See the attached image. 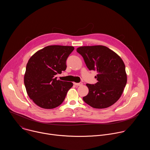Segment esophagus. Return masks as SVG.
<instances>
[{
	"mask_svg": "<svg viewBox=\"0 0 150 150\" xmlns=\"http://www.w3.org/2000/svg\"><path fill=\"white\" fill-rule=\"evenodd\" d=\"M74 85H76V86H81V85H82V82H79V83H76V82H74Z\"/></svg>",
	"mask_w": 150,
	"mask_h": 150,
	"instance_id": "obj_1",
	"label": "esophagus"
}]
</instances>
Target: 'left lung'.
I'll return each instance as SVG.
<instances>
[{
    "label": "left lung",
    "mask_w": 150,
    "mask_h": 150,
    "mask_svg": "<svg viewBox=\"0 0 150 150\" xmlns=\"http://www.w3.org/2000/svg\"><path fill=\"white\" fill-rule=\"evenodd\" d=\"M76 52L83 57L89 70L96 71L95 84L87 83L88 94L83 100L93 108L104 109L120 97L127 82L125 65L113 51L104 46H82Z\"/></svg>",
    "instance_id": "obj_1"
}]
</instances>
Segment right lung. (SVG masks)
I'll list each match as a JSON object with an SVG mask.
<instances>
[{"mask_svg": "<svg viewBox=\"0 0 150 150\" xmlns=\"http://www.w3.org/2000/svg\"><path fill=\"white\" fill-rule=\"evenodd\" d=\"M73 46H49L34 54L29 59L24 75V84L29 97L41 108L51 109L60 105L71 82L57 80L55 75L67 69V60Z\"/></svg>", "mask_w": 150, "mask_h": 150, "instance_id": "add662e5", "label": "right lung"}]
</instances>
